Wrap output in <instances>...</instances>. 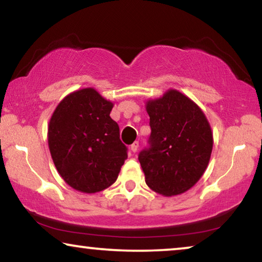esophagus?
<instances>
[{
	"label": "esophagus",
	"mask_w": 262,
	"mask_h": 262,
	"mask_svg": "<svg viewBox=\"0 0 262 262\" xmlns=\"http://www.w3.org/2000/svg\"><path fill=\"white\" fill-rule=\"evenodd\" d=\"M138 148H139V143H138V142H135L134 144L131 145V151H132V152H137Z\"/></svg>",
	"instance_id": "34e87169"
}]
</instances>
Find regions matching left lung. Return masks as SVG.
<instances>
[{"label":"left lung","instance_id":"left-lung-1","mask_svg":"<svg viewBox=\"0 0 262 262\" xmlns=\"http://www.w3.org/2000/svg\"><path fill=\"white\" fill-rule=\"evenodd\" d=\"M150 148L138 160L145 182L163 196L192 188L205 173L213 146V134L202 108L177 89L149 99Z\"/></svg>","mask_w":262,"mask_h":262}]
</instances>
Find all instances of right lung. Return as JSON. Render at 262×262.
<instances>
[{"label":"right lung","instance_id":"obj_1","mask_svg":"<svg viewBox=\"0 0 262 262\" xmlns=\"http://www.w3.org/2000/svg\"><path fill=\"white\" fill-rule=\"evenodd\" d=\"M113 106L87 87L63 98L50 118L52 161L63 180L78 192L93 194L110 187L127 159L119 126L110 117Z\"/></svg>","mask_w":262,"mask_h":262}]
</instances>
